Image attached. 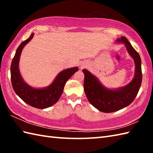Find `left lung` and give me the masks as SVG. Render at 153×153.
Here are the masks:
<instances>
[{
	"mask_svg": "<svg viewBox=\"0 0 153 153\" xmlns=\"http://www.w3.org/2000/svg\"><path fill=\"white\" fill-rule=\"evenodd\" d=\"M117 41L124 43L129 54L134 60L135 74L131 83L119 89H108L89 71L83 70L85 75L83 86L87 99L96 108L106 113L117 111L130 105L137 96L142 82L141 60L139 53L126 37H122Z\"/></svg>",
	"mask_w": 153,
	"mask_h": 153,
	"instance_id": "left-lung-1",
	"label": "left lung"
}]
</instances>
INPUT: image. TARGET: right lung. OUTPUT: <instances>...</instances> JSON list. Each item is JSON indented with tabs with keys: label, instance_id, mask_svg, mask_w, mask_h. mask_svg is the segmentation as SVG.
Here are the masks:
<instances>
[{
	"label": "right lung",
	"instance_id": "right-lung-1",
	"mask_svg": "<svg viewBox=\"0 0 153 153\" xmlns=\"http://www.w3.org/2000/svg\"><path fill=\"white\" fill-rule=\"evenodd\" d=\"M33 35L34 34L32 33L27 39L22 42L16 50L10 66L11 82L13 89L19 98L29 105L37 108L43 109L53 106L59 100L63 92L65 84L77 71H78V68L75 67L62 71L53 83L47 88L34 89L29 86L22 78L18 64L23 48L31 40Z\"/></svg>",
	"mask_w": 153,
	"mask_h": 153
}]
</instances>
